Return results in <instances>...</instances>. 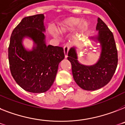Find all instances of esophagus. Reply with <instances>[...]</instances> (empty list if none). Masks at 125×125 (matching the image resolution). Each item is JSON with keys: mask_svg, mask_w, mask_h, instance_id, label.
Returning a JSON list of instances; mask_svg holds the SVG:
<instances>
[{"mask_svg": "<svg viewBox=\"0 0 125 125\" xmlns=\"http://www.w3.org/2000/svg\"><path fill=\"white\" fill-rule=\"evenodd\" d=\"M69 45H65L64 47H63V51H64V54H65V57L67 58L68 56V52H69Z\"/></svg>", "mask_w": 125, "mask_h": 125, "instance_id": "obj_1", "label": "esophagus"}]
</instances>
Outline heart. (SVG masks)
Instances as JSON below:
<instances>
[{
	"label": "heart",
	"mask_w": 125,
	"mask_h": 125,
	"mask_svg": "<svg viewBox=\"0 0 125 125\" xmlns=\"http://www.w3.org/2000/svg\"><path fill=\"white\" fill-rule=\"evenodd\" d=\"M80 22H81V20L80 19L74 18V17H69V18L65 19L63 21L61 22L60 25L58 27V33L61 34H65L69 32H71L78 26ZM88 27H89V23L85 20L83 21L80 24V28H79V32L80 34L87 31ZM51 33L52 36L56 37V34L54 32L51 31Z\"/></svg>",
	"instance_id": "1"
}]
</instances>
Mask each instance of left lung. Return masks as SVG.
Here are the masks:
<instances>
[{"mask_svg":"<svg viewBox=\"0 0 125 125\" xmlns=\"http://www.w3.org/2000/svg\"><path fill=\"white\" fill-rule=\"evenodd\" d=\"M96 30L98 35L92 36L91 39L99 43L101 53L95 64L85 65L80 63L75 46L68 52L67 59L71 63L74 80L79 87L86 91H95L106 85L112 79L117 65V51L114 35L99 18Z\"/></svg>","mask_w":125,"mask_h":125,"instance_id":"1","label":"left lung"}]
</instances>
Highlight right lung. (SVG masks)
I'll use <instances>...</instances> for the list:
<instances>
[{
	"instance_id": "add662e5",
	"label": "right lung",
	"mask_w": 125,
	"mask_h": 125,
	"mask_svg": "<svg viewBox=\"0 0 125 125\" xmlns=\"http://www.w3.org/2000/svg\"><path fill=\"white\" fill-rule=\"evenodd\" d=\"M44 19L43 14L24 18L13 29L8 48L12 76L20 87L33 93H43L50 89L58 65L65 58L62 47L47 45ZM25 38L33 40L31 50L23 46Z\"/></svg>"
}]
</instances>
